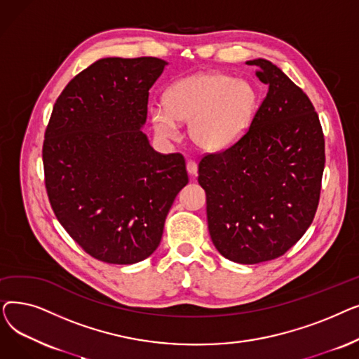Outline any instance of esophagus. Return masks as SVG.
Instances as JSON below:
<instances>
[{"instance_id":"esophagus-1","label":"esophagus","mask_w":359,"mask_h":359,"mask_svg":"<svg viewBox=\"0 0 359 359\" xmlns=\"http://www.w3.org/2000/svg\"><path fill=\"white\" fill-rule=\"evenodd\" d=\"M186 168H187V173L192 175V176H196V173H198V164L194 160H189V161L186 163Z\"/></svg>"}]
</instances>
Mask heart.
<instances>
[{
    "label": "heart",
    "instance_id": "obj_1",
    "mask_svg": "<svg viewBox=\"0 0 359 359\" xmlns=\"http://www.w3.org/2000/svg\"><path fill=\"white\" fill-rule=\"evenodd\" d=\"M256 109V93L243 80L219 72H198L165 91V106L149 110L156 134L179 138V122H189V135L205 151L233 147L248 130Z\"/></svg>",
    "mask_w": 359,
    "mask_h": 359
}]
</instances>
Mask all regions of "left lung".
I'll use <instances>...</instances> for the list:
<instances>
[{
  "label": "left lung",
  "mask_w": 359,
  "mask_h": 359,
  "mask_svg": "<svg viewBox=\"0 0 359 359\" xmlns=\"http://www.w3.org/2000/svg\"><path fill=\"white\" fill-rule=\"evenodd\" d=\"M268 84L250 128L199 161L208 230L229 260L255 265L288 252L311 225L322 189L325 137L307 94L266 60L248 61Z\"/></svg>",
  "instance_id": "8db88e82"
}]
</instances>
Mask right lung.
Segmentation results:
<instances>
[{
	"label": "right lung",
	"mask_w": 359,
	"mask_h": 359,
	"mask_svg": "<svg viewBox=\"0 0 359 359\" xmlns=\"http://www.w3.org/2000/svg\"><path fill=\"white\" fill-rule=\"evenodd\" d=\"M165 61L103 58L56 99L42 149L52 210L94 259L132 265L153 255L189 182L182 154H160L141 130Z\"/></svg>",
	"instance_id": "add662e5"
}]
</instances>
